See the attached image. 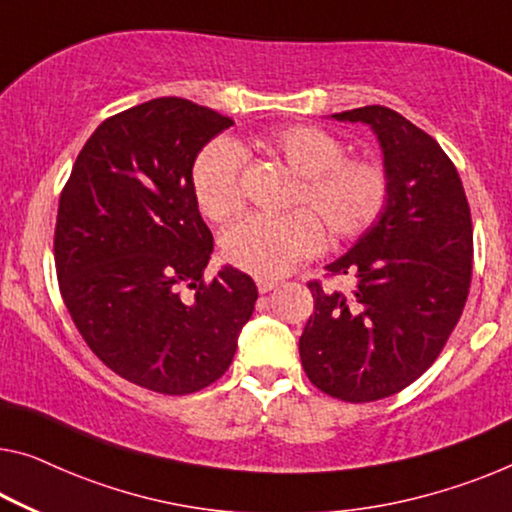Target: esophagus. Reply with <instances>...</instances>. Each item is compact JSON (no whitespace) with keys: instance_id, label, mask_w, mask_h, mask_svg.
Wrapping results in <instances>:
<instances>
[{"instance_id":"1","label":"esophagus","mask_w":512,"mask_h":512,"mask_svg":"<svg viewBox=\"0 0 512 512\" xmlns=\"http://www.w3.org/2000/svg\"><path fill=\"white\" fill-rule=\"evenodd\" d=\"M278 282L276 280H269V278H257V289L259 294H269L271 289H276Z\"/></svg>"}]
</instances>
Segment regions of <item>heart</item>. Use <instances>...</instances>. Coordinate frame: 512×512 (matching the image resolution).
Instances as JSON below:
<instances>
[{
  "mask_svg": "<svg viewBox=\"0 0 512 512\" xmlns=\"http://www.w3.org/2000/svg\"><path fill=\"white\" fill-rule=\"evenodd\" d=\"M299 177L292 207H303L324 225L331 239H349L368 230L388 197L384 167L372 160L347 158L338 137L317 126H287L259 140ZM243 151L230 137H216L193 165L197 207L213 223L241 211ZM322 246V230L305 211L285 216H248L225 230L220 250L227 264L257 278H282Z\"/></svg>",
  "mask_w": 512,
  "mask_h": 512,
  "instance_id": "1",
  "label": "heart"
}]
</instances>
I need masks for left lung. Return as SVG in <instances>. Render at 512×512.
<instances>
[{
  "label": "left lung",
  "mask_w": 512,
  "mask_h": 512,
  "mask_svg": "<svg viewBox=\"0 0 512 512\" xmlns=\"http://www.w3.org/2000/svg\"><path fill=\"white\" fill-rule=\"evenodd\" d=\"M331 117L375 133L388 197L347 255L326 266L354 278L352 294L308 285L315 312L299 352L319 391L372 402L407 388L444 349L469 296L474 227L460 174L434 137L384 105Z\"/></svg>",
  "instance_id": "1"
}]
</instances>
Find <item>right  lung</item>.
<instances>
[{
    "instance_id": "1",
    "label": "right lung",
    "mask_w": 512,
    "mask_h": 512,
    "mask_svg": "<svg viewBox=\"0 0 512 512\" xmlns=\"http://www.w3.org/2000/svg\"><path fill=\"white\" fill-rule=\"evenodd\" d=\"M234 121L177 96L96 128L59 197V289L85 342L112 372L186 395L225 375L255 310L248 273L204 280L211 230L193 193L202 147Z\"/></svg>"
}]
</instances>
